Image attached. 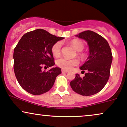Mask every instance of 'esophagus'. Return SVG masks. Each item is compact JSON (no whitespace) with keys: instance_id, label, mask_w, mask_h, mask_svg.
Returning <instances> with one entry per match:
<instances>
[{"instance_id":"obj_1","label":"esophagus","mask_w":127,"mask_h":127,"mask_svg":"<svg viewBox=\"0 0 127 127\" xmlns=\"http://www.w3.org/2000/svg\"><path fill=\"white\" fill-rule=\"evenodd\" d=\"M68 71L67 70H65V69H62V72H65V73H66V72H68Z\"/></svg>"}]
</instances>
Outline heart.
Returning <instances> with one entry per match:
<instances>
[{"mask_svg": "<svg viewBox=\"0 0 127 127\" xmlns=\"http://www.w3.org/2000/svg\"><path fill=\"white\" fill-rule=\"evenodd\" d=\"M71 44L77 52H81L84 48L83 43L79 40H73L71 41ZM61 47L62 43L61 42H57L53 45L52 52L54 56L58 57L61 55ZM56 64L58 66L62 69L69 70L73 66H76L79 64V61L77 59H68L65 57H62L57 60Z\"/></svg>", "mask_w": 127, "mask_h": 127, "instance_id": "1", "label": "heart"}]
</instances>
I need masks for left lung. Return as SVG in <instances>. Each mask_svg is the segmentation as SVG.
Masks as SVG:
<instances>
[{
	"instance_id": "left-lung-1",
	"label": "left lung",
	"mask_w": 127,
	"mask_h": 127,
	"mask_svg": "<svg viewBox=\"0 0 127 127\" xmlns=\"http://www.w3.org/2000/svg\"><path fill=\"white\" fill-rule=\"evenodd\" d=\"M75 36L87 42L89 55L80 69L85 75L80 77L79 74L70 82L74 92L83 96L97 94L105 86L110 76L112 55L109 43L103 37L93 31L82 32Z\"/></svg>"
}]
</instances>
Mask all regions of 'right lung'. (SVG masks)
Listing matches in <instances>:
<instances>
[{"label":"right lung","mask_w":127,"mask_h":127,"mask_svg":"<svg viewBox=\"0 0 127 127\" xmlns=\"http://www.w3.org/2000/svg\"><path fill=\"white\" fill-rule=\"evenodd\" d=\"M63 39L41 29L26 33L21 37L14 50V70L20 85L28 93L41 95L53 86L61 69L53 67L55 62L52 48ZM43 66L52 68L45 72L42 70Z\"/></svg>","instance_id":"add662e5"}]
</instances>
